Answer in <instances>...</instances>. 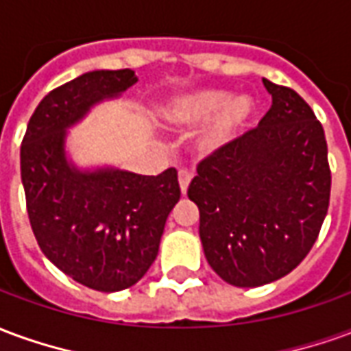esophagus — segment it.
<instances>
[{"instance_id": "1", "label": "esophagus", "mask_w": 351, "mask_h": 351, "mask_svg": "<svg viewBox=\"0 0 351 351\" xmlns=\"http://www.w3.org/2000/svg\"><path fill=\"white\" fill-rule=\"evenodd\" d=\"M191 178H193V175H191L190 171H186V169H180V171H178V184H180V191H182V193H186V190H188Z\"/></svg>"}]
</instances>
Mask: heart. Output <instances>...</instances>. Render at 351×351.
Returning a JSON list of instances; mask_svg holds the SVG:
<instances>
[{"mask_svg":"<svg viewBox=\"0 0 351 351\" xmlns=\"http://www.w3.org/2000/svg\"><path fill=\"white\" fill-rule=\"evenodd\" d=\"M254 110V101L248 95L231 99L228 90L208 88L171 99L161 108V118L176 128H193L210 120L197 138L199 152L210 154L228 145L250 122Z\"/></svg>","mask_w":351,"mask_h":351,"instance_id":"obj_1","label":"heart"}]
</instances>
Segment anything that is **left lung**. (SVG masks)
Segmentation results:
<instances>
[{
	"instance_id": "8db88e82",
	"label": "left lung",
	"mask_w": 351,
	"mask_h": 351,
	"mask_svg": "<svg viewBox=\"0 0 351 351\" xmlns=\"http://www.w3.org/2000/svg\"><path fill=\"white\" fill-rule=\"evenodd\" d=\"M272 105L258 128L197 165L188 197L214 272L237 287L286 276L316 243L331 197L327 141L299 93L263 79Z\"/></svg>"
}]
</instances>
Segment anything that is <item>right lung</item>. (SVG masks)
I'll return each instance as SVG.
<instances>
[{
    "label": "right lung",
    "mask_w": 351,
    "mask_h": 351,
    "mask_svg": "<svg viewBox=\"0 0 351 351\" xmlns=\"http://www.w3.org/2000/svg\"><path fill=\"white\" fill-rule=\"evenodd\" d=\"M135 71H90L47 93L20 146L29 223L43 254L97 291L131 287L160 250L169 213L180 199L176 169L158 176L120 169L80 171L67 161V128L103 99L137 82Z\"/></svg>",
    "instance_id": "obj_1"
}]
</instances>
